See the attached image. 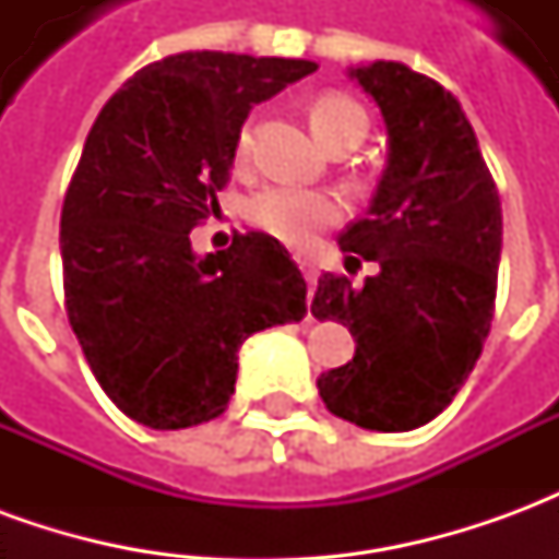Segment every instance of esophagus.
<instances>
[{"mask_svg":"<svg viewBox=\"0 0 559 559\" xmlns=\"http://www.w3.org/2000/svg\"><path fill=\"white\" fill-rule=\"evenodd\" d=\"M299 269H302L305 281H308V290H314V284H317V266H314V263L302 260V263H299Z\"/></svg>","mask_w":559,"mask_h":559,"instance_id":"obj_1","label":"esophagus"}]
</instances>
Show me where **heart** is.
<instances>
[{"instance_id": "b5f03b06", "label": "heart", "mask_w": 559, "mask_h": 559, "mask_svg": "<svg viewBox=\"0 0 559 559\" xmlns=\"http://www.w3.org/2000/svg\"><path fill=\"white\" fill-rule=\"evenodd\" d=\"M311 128L323 146H335L344 140L365 138L368 119L359 104L341 95L323 92L308 107ZM251 126H245L236 138V158L245 160L251 152ZM341 203L329 191H305V188H284L272 185L248 200V221L293 248H308L320 233L338 224Z\"/></svg>"}]
</instances>
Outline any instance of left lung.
<instances>
[{"mask_svg": "<svg viewBox=\"0 0 559 559\" xmlns=\"http://www.w3.org/2000/svg\"><path fill=\"white\" fill-rule=\"evenodd\" d=\"M383 114L386 170L368 215L341 233L374 260L353 287L326 272L311 314L350 329L356 353L320 374V399L368 431H413L452 404L488 338L503 212L479 140L452 92L401 62L350 68Z\"/></svg>", "mask_w": 559, "mask_h": 559, "instance_id": "obj_1", "label": "left lung"}]
</instances>
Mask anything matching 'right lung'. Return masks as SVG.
Returning <instances> with one entry per match:
<instances>
[{
  "instance_id": "obj_1",
  "label": "right lung",
  "mask_w": 559,
  "mask_h": 559,
  "mask_svg": "<svg viewBox=\"0 0 559 559\" xmlns=\"http://www.w3.org/2000/svg\"><path fill=\"white\" fill-rule=\"evenodd\" d=\"M308 59L188 50L140 68L95 119L62 206L66 308L92 374L140 425L176 431L230 404L245 338L299 323L305 278L269 233L197 257L251 107Z\"/></svg>"
}]
</instances>
